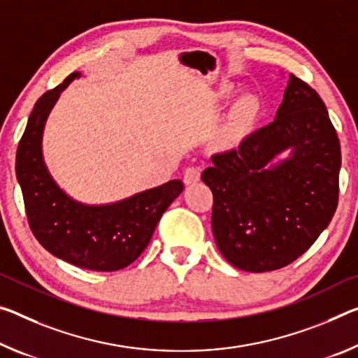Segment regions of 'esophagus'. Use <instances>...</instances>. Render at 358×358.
<instances>
[{
  "instance_id": "34e87169",
  "label": "esophagus",
  "mask_w": 358,
  "mask_h": 358,
  "mask_svg": "<svg viewBox=\"0 0 358 358\" xmlns=\"http://www.w3.org/2000/svg\"><path fill=\"white\" fill-rule=\"evenodd\" d=\"M201 180V170L197 167H188L183 173L185 185H194Z\"/></svg>"
}]
</instances>
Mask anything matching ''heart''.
Listing matches in <instances>:
<instances>
[{"label": "heart", "instance_id": "obj_1", "mask_svg": "<svg viewBox=\"0 0 358 358\" xmlns=\"http://www.w3.org/2000/svg\"><path fill=\"white\" fill-rule=\"evenodd\" d=\"M257 115V103L252 97L242 99L236 106V119L239 122L248 121V119H253Z\"/></svg>", "mask_w": 358, "mask_h": 358}]
</instances>
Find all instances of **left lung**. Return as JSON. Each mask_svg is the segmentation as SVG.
<instances>
[{
    "label": "left lung",
    "instance_id": "obj_1",
    "mask_svg": "<svg viewBox=\"0 0 358 358\" xmlns=\"http://www.w3.org/2000/svg\"><path fill=\"white\" fill-rule=\"evenodd\" d=\"M212 162L202 173L213 192L212 231L237 269L268 272L293 263L336 212L338 134L319 94L294 75L274 121Z\"/></svg>",
    "mask_w": 358,
    "mask_h": 358
}]
</instances>
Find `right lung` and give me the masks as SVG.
<instances>
[{
    "label": "right lung",
    "mask_w": 358,
    "mask_h": 358,
    "mask_svg": "<svg viewBox=\"0 0 358 358\" xmlns=\"http://www.w3.org/2000/svg\"><path fill=\"white\" fill-rule=\"evenodd\" d=\"M76 78H81V73H71L35 103L17 148L15 175L28 223L38 242L54 257L78 268L113 272L126 268L143 253L162 213L185 186L181 180H170L100 206H89L68 196L44 162L43 134L60 94Z\"/></svg>",
    "instance_id": "add662e5"
}]
</instances>
